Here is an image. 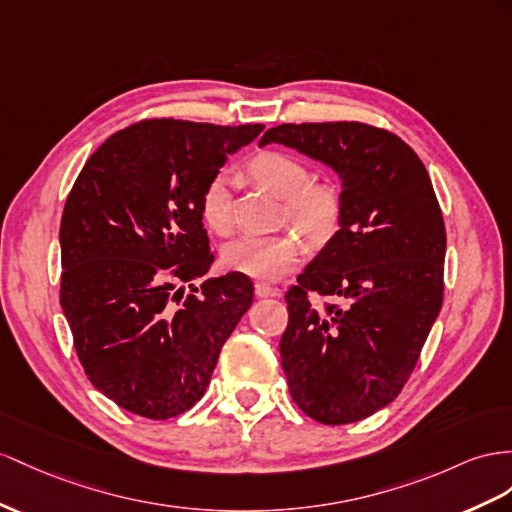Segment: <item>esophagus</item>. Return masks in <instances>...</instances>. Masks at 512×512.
<instances>
[{
  "instance_id": "esophagus-1",
  "label": "esophagus",
  "mask_w": 512,
  "mask_h": 512,
  "mask_svg": "<svg viewBox=\"0 0 512 512\" xmlns=\"http://www.w3.org/2000/svg\"><path fill=\"white\" fill-rule=\"evenodd\" d=\"M255 294L259 298H272V296H279L281 292L277 290V287H272L268 283H255Z\"/></svg>"
}]
</instances>
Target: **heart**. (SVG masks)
<instances>
[{"label": "heart", "instance_id": "heart-1", "mask_svg": "<svg viewBox=\"0 0 512 512\" xmlns=\"http://www.w3.org/2000/svg\"><path fill=\"white\" fill-rule=\"evenodd\" d=\"M248 173L281 199L292 225L307 233L311 240H324L337 229L342 216V201L331 186H309V168L296 157L266 151L259 153L248 166ZM233 175L220 170L207 181L201 194V216L207 229L227 235L233 229ZM305 255V244L296 233L277 235H240L222 251V264L229 270L253 279L272 281L294 270Z\"/></svg>", "mask_w": 512, "mask_h": 512}]
</instances>
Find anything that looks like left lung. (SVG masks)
Masks as SVG:
<instances>
[{
    "label": "left lung",
    "instance_id": "left-lung-1",
    "mask_svg": "<svg viewBox=\"0 0 512 512\" xmlns=\"http://www.w3.org/2000/svg\"><path fill=\"white\" fill-rule=\"evenodd\" d=\"M270 142L342 179L339 231L285 294L290 320L279 348L287 387L320 424L359 422L396 400L441 311V207L422 160L387 129L285 123L259 147Z\"/></svg>",
    "mask_w": 512,
    "mask_h": 512
}]
</instances>
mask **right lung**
<instances>
[{
  "label": "right lung",
  "mask_w": 512,
  "mask_h": 512,
  "mask_svg": "<svg viewBox=\"0 0 512 512\" xmlns=\"http://www.w3.org/2000/svg\"><path fill=\"white\" fill-rule=\"evenodd\" d=\"M261 129L140 121L103 142L73 183L60 222V305L88 381L129 413L192 409L253 305L246 274L192 281L214 261L203 188ZM186 282L193 292L183 297Z\"/></svg>",
  "instance_id": "add662e5"
}]
</instances>
